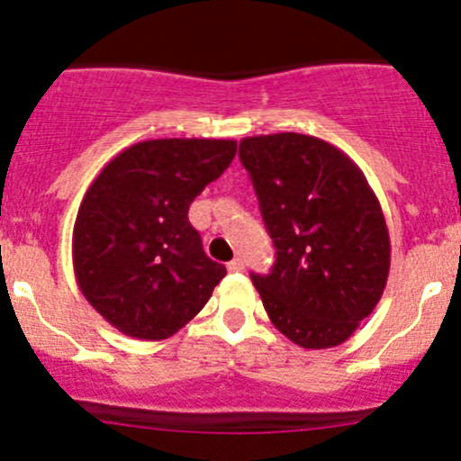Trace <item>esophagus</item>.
<instances>
[{
	"label": "esophagus",
	"mask_w": 461,
	"mask_h": 461,
	"mask_svg": "<svg viewBox=\"0 0 461 461\" xmlns=\"http://www.w3.org/2000/svg\"><path fill=\"white\" fill-rule=\"evenodd\" d=\"M227 269H230L231 274H236V272H243L245 265H243V260H240V258H234V260H230V263H227Z\"/></svg>",
	"instance_id": "obj_1"
}]
</instances>
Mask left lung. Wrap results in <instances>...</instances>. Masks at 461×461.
I'll return each mask as SVG.
<instances>
[{
    "instance_id": "left-lung-1",
    "label": "left lung",
    "mask_w": 461,
    "mask_h": 461,
    "mask_svg": "<svg viewBox=\"0 0 461 461\" xmlns=\"http://www.w3.org/2000/svg\"><path fill=\"white\" fill-rule=\"evenodd\" d=\"M240 162L276 248L272 272L252 274L269 321L308 350L350 339L379 303L390 236L364 171L305 133L243 138Z\"/></svg>"
}]
</instances>
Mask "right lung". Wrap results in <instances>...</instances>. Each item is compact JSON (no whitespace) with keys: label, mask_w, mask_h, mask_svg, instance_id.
<instances>
[{"label":"right lung","mask_w":461,"mask_h":461,"mask_svg":"<svg viewBox=\"0 0 461 461\" xmlns=\"http://www.w3.org/2000/svg\"><path fill=\"white\" fill-rule=\"evenodd\" d=\"M234 156L236 140L136 142L86 189L73 227V269L85 299L115 330L162 341L207 303L227 269L203 252L187 213Z\"/></svg>","instance_id":"obj_1"}]
</instances>
